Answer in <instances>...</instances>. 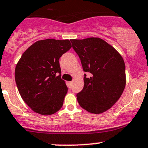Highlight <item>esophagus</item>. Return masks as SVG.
I'll return each mask as SVG.
<instances>
[{"mask_svg":"<svg viewBox=\"0 0 148 148\" xmlns=\"http://www.w3.org/2000/svg\"><path fill=\"white\" fill-rule=\"evenodd\" d=\"M72 83H73L72 82H67V86H68V87H69V88H71V85H72Z\"/></svg>","mask_w":148,"mask_h":148,"instance_id":"34e87169","label":"esophagus"}]
</instances>
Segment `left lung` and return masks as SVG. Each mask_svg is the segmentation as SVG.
Masks as SVG:
<instances>
[{
    "mask_svg": "<svg viewBox=\"0 0 148 148\" xmlns=\"http://www.w3.org/2000/svg\"><path fill=\"white\" fill-rule=\"evenodd\" d=\"M78 54L84 74L83 89L77 94L82 108L99 114L111 108L125 86L123 59L111 45L99 37L71 40Z\"/></svg>",
    "mask_w": 148,
    "mask_h": 148,
    "instance_id": "obj_1",
    "label": "left lung"
}]
</instances>
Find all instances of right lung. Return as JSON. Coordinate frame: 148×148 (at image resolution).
Wrapping results in <instances>:
<instances>
[{"mask_svg":"<svg viewBox=\"0 0 148 148\" xmlns=\"http://www.w3.org/2000/svg\"><path fill=\"white\" fill-rule=\"evenodd\" d=\"M69 40H39L23 54L15 70L22 99L39 114L49 116L63 106L68 88L61 79L59 60L69 51Z\"/></svg>","mask_w":148,"mask_h":148,"instance_id":"1","label":"right lung"}]
</instances>
